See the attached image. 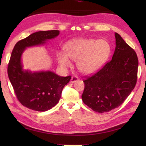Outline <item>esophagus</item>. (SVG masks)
Wrapping results in <instances>:
<instances>
[{
  "instance_id": "esophagus-1",
  "label": "esophagus",
  "mask_w": 146,
  "mask_h": 146,
  "mask_svg": "<svg viewBox=\"0 0 146 146\" xmlns=\"http://www.w3.org/2000/svg\"><path fill=\"white\" fill-rule=\"evenodd\" d=\"M78 80V78L77 77V76H73L72 77H71L70 81H71V83H74V82H76V81H77Z\"/></svg>"
}]
</instances>
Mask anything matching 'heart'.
Segmentation results:
<instances>
[{"label":"heart","mask_w":146,"mask_h":146,"mask_svg":"<svg viewBox=\"0 0 146 146\" xmlns=\"http://www.w3.org/2000/svg\"><path fill=\"white\" fill-rule=\"evenodd\" d=\"M66 55L60 51L58 62L62 68L70 67V58L76 61V66L84 74H91L97 71L108 58L111 52L110 43L105 39L76 38L65 46Z\"/></svg>","instance_id":"1"}]
</instances>
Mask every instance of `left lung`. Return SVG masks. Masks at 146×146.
Here are the masks:
<instances>
[{
  "instance_id": "8db88e82",
  "label": "left lung",
  "mask_w": 146,
  "mask_h": 146,
  "mask_svg": "<svg viewBox=\"0 0 146 146\" xmlns=\"http://www.w3.org/2000/svg\"><path fill=\"white\" fill-rule=\"evenodd\" d=\"M112 59L104 67L83 80V102L98 113L108 112L124 102L137 80V53L117 33Z\"/></svg>"
}]
</instances>
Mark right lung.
I'll return each instance as SVG.
<instances>
[{
    "instance_id": "add662e5",
    "label": "right lung",
    "mask_w": 146,
    "mask_h": 146,
    "mask_svg": "<svg viewBox=\"0 0 146 146\" xmlns=\"http://www.w3.org/2000/svg\"><path fill=\"white\" fill-rule=\"evenodd\" d=\"M59 35L58 30L40 31L19 40L12 51L8 75L17 99L24 106L38 111H46L58 102L64 86L71 76H60L50 71H24L21 56L26 48L46 43Z\"/></svg>"
}]
</instances>
